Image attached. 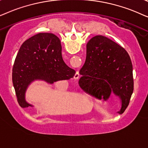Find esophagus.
Returning <instances> with one entry per match:
<instances>
[{
	"mask_svg": "<svg viewBox=\"0 0 148 148\" xmlns=\"http://www.w3.org/2000/svg\"><path fill=\"white\" fill-rule=\"evenodd\" d=\"M80 77V74H79V72H76V73H75V74H74V78L75 80H78V78Z\"/></svg>",
	"mask_w": 148,
	"mask_h": 148,
	"instance_id": "1",
	"label": "esophagus"
}]
</instances>
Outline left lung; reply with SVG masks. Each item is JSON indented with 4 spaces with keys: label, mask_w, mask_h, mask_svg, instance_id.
Here are the masks:
<instances>
[{
    "label": "left lung",
    "mask_w": 148,
    "mask_h": 148,
    "mask_svg": "<svg viewBox=\"0 0 148 148\" xmlns=\"http://www.w3.org/2000/svg\"><path fill=\"white\" fill-rule=\"evenodd\" d=\"M82 89L108 101L115 96L121 103L118 113L129 106L133 92V66L128 53L106 37L97 35L86 44V57L80 69Z\"/></svg>",
    "instance_id": "obj_1"
}]
</instances>
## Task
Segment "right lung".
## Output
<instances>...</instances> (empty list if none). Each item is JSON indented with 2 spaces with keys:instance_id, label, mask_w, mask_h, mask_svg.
<instances>
[{
  "instance_id": "add662e5",
  "label": "right lung",
  "mask_w": 148,
  "mask_h": 148,
  "mask_svg": "<svg viewBox=\"0 0 148 148\" xmlns=\"http://www.w3.org/2000/svg\"><path fill=\"white\" fill-rule=\"evenodd\" d=\"M75 70L65 64L60 38L51 33H38L21 45L13 64L12 80L21 108L32 107L25 101V92L35 80L52 84L74 77Z\"/></svg>"
}]
</instances>
